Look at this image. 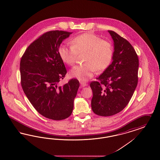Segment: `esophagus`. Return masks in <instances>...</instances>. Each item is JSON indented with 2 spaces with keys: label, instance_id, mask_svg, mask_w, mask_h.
<instances>
[{
  "label": "esophagus",
  "instance_id": "1",
  "mask_svg": "<svg viewBox=\"0 0 160 160\" xmlns=\"http://www.w3.org/2000/svg\"><path fill=\"white\" fill-rule=\"evenodd\" d=\"M80 86H81V87H86V86H87V83H86V82H80Z\"/></svg>",
  "mask_w": 160,
  "mask_h": 160
}]
</instances>
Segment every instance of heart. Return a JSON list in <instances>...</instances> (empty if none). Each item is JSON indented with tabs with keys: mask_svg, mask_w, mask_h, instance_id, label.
Listing matches in <instances>:
<instances>
[{
	"mask_svg": "<svg viewBox=\"0 0 160 160\" xmlns=\"http://www.w3.org/2000/svg\"><path fill=\"white\" fill-rule=\"evenodd\" d=\"M72 46L62 44L58 54L64 63L73 66L78 54L85 53L83 61L85 64L76 66L70 71V76L82 82L92 78L96 71L105 70L112 62L113 48L110 42L102 40L95 35L84 33L74 38L71 41Z\"/></svg>",
	"mask_w": 160,
	"mask_h": 160,
	"instance_id": "obj_1",
	"label": "heart"
}]
</instances>
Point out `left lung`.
Wrapping results in <instances>:
<instances>
[{
	"label": "left lung",
	"mask_w": 160,
	"mask_h": 160,
	"mask_svg": "<svg viewBox=\"0 0 160 160\" xmlns=\"http://www.w3.org/2000/svg\"><path fill=\"white\" fill-rule=\"evenodd\" d=\"M114 42L112 62L90 86L92 108L100 116H111L122 111L130 102L138 83L139 61L136 51L126 39L108 30Z\"/></svg>",
	"instance_id": "8db88e82"
}]
</instances>
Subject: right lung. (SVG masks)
<instances>
[{"label": "right lung", "instance_id": "obj_1", "mask_svg": "<svg viewBox=\"0 0 160 160\" xmlns=\"http://www.w3.org/2000/svg\"><path fill=\"white\" fill-rule=\"evenodd\" d=\"M70 34L62 30L44 33L29 45L20 63L24 94L37 112L53 120H63L72 114L80 86L76 78L62 86L58 84L67 73L58 48Z\"/></svg>", "mask_w": 160, "mask_h": 160}]
</instances>
